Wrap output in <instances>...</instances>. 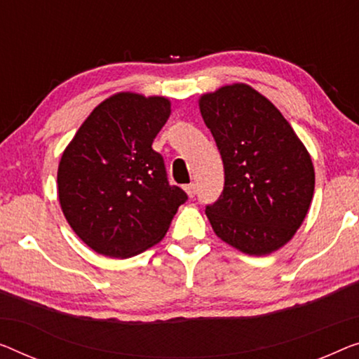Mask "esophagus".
Masks as SVG:
<instances>
[{
    "label": "esophagus",
    "mask_w": 359,
    "mask_h": 359,
    "mask_svg": "<svg viewBox=\"0 0 359 359\" xmlns=\"http://www.w3.org/2000/svg\"><path fill=\"white\" fill-rule=\"evenodd\" d=\"M184 189H185V191H187V195H189L190 198H191V196H195V194H196V187H195V184H189V185H185Z\"/></svg>",
    "instance_id": "esophagus-1"
}]
</instances>
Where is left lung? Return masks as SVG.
Wrapping results in <instances>:
<instances>
[{
  "label": "left lung",
  "instance_id": "obj_1",
  "mask_svg": "<svg viewBox=\"0 0 359 359\" xmlns=\"http://www.w3.org/2000/svg\"><path fill=\"white\" fill-rule=\"evenodd\" d=\"M200 111L224 163L222 194L206 206L214 233L247 255L279 250L311 205V156L280 111L250 85L203 95Z\"/></svg>",
  "mask_w": 359,
  "mask_h": 359
}]
</instances>
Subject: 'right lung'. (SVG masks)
Instances as JSON below:
<instances>
[{"label":"right lung","instance_id":"obj_1","mask_svg":"<svg viewBox=\"0 0 359 359\" xmlns=\"http://www.w3.org/2000/svg\"><path fill=\"white\" fill-rule=\"evenodd\" d=\"M170 114L164 96L117 93L96 106L64 149L57 195L69 226L109 258H130L161 240L187 194L170 185L151 148Z\"/></svg>","mask_w":359,"mask_h":359}]
</instances>
